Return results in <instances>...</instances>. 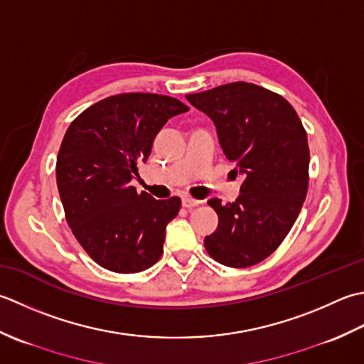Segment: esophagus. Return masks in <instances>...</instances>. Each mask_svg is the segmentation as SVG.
Segmentation results:
<instances>
[{
    "label": "esophagus",
    "mask_w": 364,
    "mask_h": 364,
    "mask_svg": "<svg viewBox=\"0 0 364 364\" xmlns=\"http://www.w3.org/2000/svg\"><path fill=\"white\" fill-rule=\"evenodd\" d=\"M199 204H201V201H198V199H193L190 196L182 198V205L187 207V209H191V207H196Z\"/></svg>",
    "instance_id": "esophagus-1"
}]
</instances>
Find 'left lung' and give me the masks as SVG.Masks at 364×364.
I'll use <instances>...</instances> for the list:
<instances>
[{
    "mask_svg": "<svg viewBox=\"0 0 364 364\" xmlns=\"http://www.w3.org/2000/svg\"><path fill=\"white\" fill-rule=\"evenodd\" d=\"M187 100L213 121L226 159L245 176L234 203L209 201L218 228L204 239L207 253L234 269L255 265L286 239L306 198V132L291 103L253 83L235 81Z\"/></svg>",
    "mask_w": 364,
    "mask_h": 364,
    "instance_id": "1",
    "label": "left lung"
}]
</instances>
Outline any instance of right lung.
Segmentation results:
<instances>
[{
  "label": "right lung",
  "instance_id": "right-lung-1",
  "mask_svg": "<svg viewBox=\"0 0 364 364\" xmlns=\"http://www.w3.org/2000/svg\"><path fill=\"white\" fill-rule=\"evenodd\" d=\"M185 111L187 105L168 95L117 94L86 108L65 132L56 159L65 220L103 269L138 273L161 257L181 198L159 201L130 182L163 125Z\"/></svg>",
  "mask_w": 364,
  "mask_h": 364
}]
</instances>
